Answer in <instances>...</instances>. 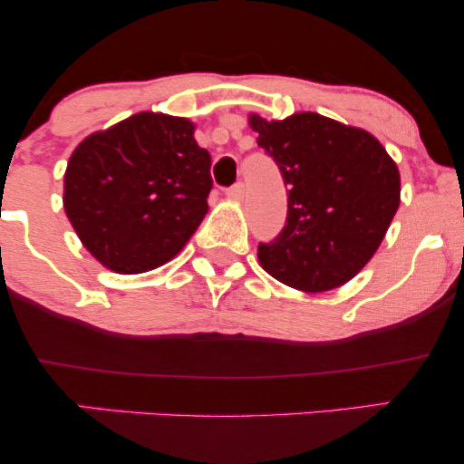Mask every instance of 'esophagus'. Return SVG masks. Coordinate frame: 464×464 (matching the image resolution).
Returning a JSON list of instances; mask_svg holds the SVG:
<instances>
[{"label": "esophagus", "mask_w": 464, "mask_h": 464, "mask_svg": "<svg viewBox=\"0 0 464 464\" xmlns=\"http://www.w3.org/2000/svg\"><path fill=\"white\" fill-rule=\"evenodd\" d=\"M244 194H246V191H244V185L242 183H236V185H233V188L227 189V196L231 200H242Z\"/></svg>", "instance_id": "obj_1"}]
</instances>
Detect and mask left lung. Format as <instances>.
<instances>
[{
	"label": "left lung",
	"mask_w": 464,
	"mask_h": 464,
	"mask_svg": "<svg viewBox=\"0 0 464 464\" xmlns=\"http://www.w3.org/2000/svg\"><path fill=\"white\" fill-rule=\"evenodd\" d=\"M248 126L290 188L284 231L257 248L262 268L312 295L344 285L371 262L397 214V163L371 132L318 113L270 121L250 113Z\"/></svg>",
	"instance_id": "obj_1"
}]
</instances>
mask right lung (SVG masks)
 <instances>
[{
    "instance_id": "add662e5",
    "label": "right lung",
    "mask_w": 464,
    "mask_h": 464,
    "mask_svg": "<svg viewBox=\"0 0 464 464\" xmlns=\"http://www.w3.org/2000/svg\"><path fill=\"white\" fill-rule=\"evenodd\" d=\"M194 121L130 115L76 146L63 207L82 246L120 275L159 268L183 250L205 218L211 157Z\"/></svg>"
}]
</instances>
